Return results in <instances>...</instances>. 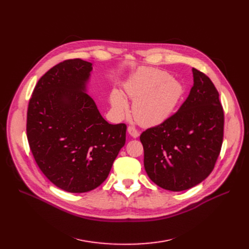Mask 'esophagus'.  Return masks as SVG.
Segmentation results:
<instances>
[{
	"instance_id": "34e87169",
	"label": "esophagus",
	"mask_w": 249,
	"mask_h": 249,
	"mask_svg": "<svg viewBox=\"0 0 249 249\" xmlns=\"http://www.w3.org/2000/svg\"><path fill=\"white\" fill-rule=\"evenodd\" d=\"M128 133H129L130 135H131L133 138H136V137L139 136L138 130H137L135 127H133V126H129V127H128Z\"/></svg>"
}]
</instances>
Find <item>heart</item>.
I'll return each instance as SVG.
<instances>
[{
  "label": "heart",
  "mask_w": 249,
  "mask_h": 249,
  "mask_svg": "<svg viewBox=\"0 0 249 249\" xmlns=\"http://www.w3.org/2000/svg\"><path fill=\"white\" fill-rule=\"evenodd\" d=\"M124 89L134 101V119L144 127L160 125L168 119L184 94L181 84L159 69L140 70ZM110 100L116 111L124 113L128 110V103L119 90H113Z\"/></svg>",
  "instance_id": "heart-1"
}]
</instances>
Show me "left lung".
<instances>
[{
	"instance_id": "left-lung-1",
	"label": "left lung",
	"mask_w": 249,
	"mask_h": 249,
	"mask_svg": "<svg viewBox=\"0 0 249 249\" xmlns=\"http://www.w3.org/2000/svg\"><path fill=\"white\" fill-rule=\"evenodd\" d=\"M194 86L177 113L142 132L144 168L159 187L180 192L210 175L220 154L224 112L219 93L205 73L193 69Z\"/></svg>"
}]
</instances>
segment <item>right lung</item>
I'll list each match as a JSON object with an SVG mask.
<instances>
[{
  "label": "right lung",
  "instance_id": "add662e5",
  "mask_svg": "<svg viewBox=\"0 0 249 249\" xmlns=\"http://www.w3.org/2000/svg\"><path fill=\"white\" fill-rule=\"evenodd\" d=\"M93 63L64 60L38 81L27 111L34 160L57 188L86 193L109 176L126 141V125L109 124L88 94Z\"/></svg>",
  "mask_w": 249,
  "mask_h": 249
}]
</instances>
